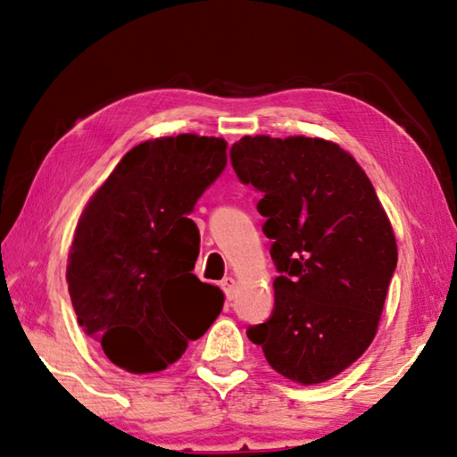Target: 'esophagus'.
<instances>
[{
    "label": "esophagus",
    "instance_id": "1",
    "mask_svg": "<svg viewBox=\"0 0 457 457\" xmlns=\"http://www.w3.org/2000/svg\"><path fill=\"white\" fill-rule=\"evenodd\" d=\"M220 287L223 288V293H226V298L228 300H234V296H236V278H231V277H226L220 283Z\"/></svg>",
    "mask_w": 457,
    "mask_h": 457
}]
</instances>
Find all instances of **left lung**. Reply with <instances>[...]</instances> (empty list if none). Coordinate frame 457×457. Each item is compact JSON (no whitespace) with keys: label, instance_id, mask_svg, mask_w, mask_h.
Returning a JSON list of instances; mask_svg holds the SVG:
<instances>
[{"label":"left lung","instance_id":"obj_1","mask_svg":"<svg viewBox=\"0 0 457 457\" xmlns=\"http://www.w3.org/2000/svg\"><path fill=\"white\" fill-rule=\"evenodd\" d=\"M237 179L261 192L273 239L275 306L247 337L296 383H324L373 342L396 269V241L352 154L312 137L245 135L229 149Z\"/></svg>","mask_w":457,"mask_h":457}]
</instances>
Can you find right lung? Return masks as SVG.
<instances>
[{"mask_svg": "<svg viewBox=\"0 0 457 457\" xmlns=\"http://www.w3.org/2000/svg\"><path fill=\"white\" fill-rule=\"evenodd\" d=\"M226 147L192 133L137 145L76 228L66 270L76 318L131 373L167 369L221 312V290L192 275L200 231L188 216L226 169Z\"/></svg>", "mask_w": 457, "mask_h": 457, "instance_id": "obj_1", "label": "right lung"}]
</instances>
